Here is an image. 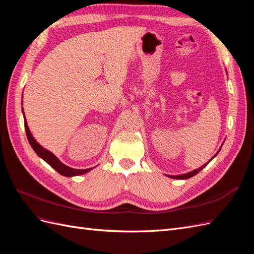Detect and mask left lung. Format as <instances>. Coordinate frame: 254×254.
I'll return each instance as SVG.
<instances>
[{
    "instance_id": "1",
    "label": "left lung",
    "mask_w": 254,
    "mask_h": 254,
    "mask_svg": "<svg viewBox=\"0 0 254 254\" xmlns=\"http://www.w3.org/2000/svg\"><path fill=\"white\" fill-rule=\"evenodd\" d=\"M217 153H218V152H217ZM217 153H216V155H217ZM216 155H215V156H216ZM215 156H214V157H215ZM214 157H213V158H214ZM213 158H212V159H213ZM212 159H211V160H212ZM211 160H210V161H211ZM210 161H209V162H207V163H205L204 165H202L201 167L197 168V170H195V171H193V172H190V173H188V174L180 175V176H168V177H171V178H174V179H189V178H190V177H193V176L197 175L199 172H200L203 167H205L207 164L210 163Z\"/></svg>"
}]
</instances>
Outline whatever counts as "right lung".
Wrapping results in <instances>:
<instances>
[{"mask_svg":"<svg viewBox=\"0 0 254 254\" xmlns=\"http://www.w3.org/2000/svg\"><path fill=\"white\" fill-rule=\"evenodd\" d=\"M24 127H25L26 135H27V140H28L30 146H32V148L35 150V152L38 156L42 158L45 162L50 164L54 168V170L58 172L60 175L65 176V177H73V176H79L82 174H86L89 171H91V168H87V170H76V168L66 166L65 164L61 162V161H59V159L55 155H53L51 151L43 148L40 144H38L36 142V140L33 137V134L29 131L26 120H24Z\"/></svg>","mask_w":254,"mask_h":254,"instance_id":"1","label":"right lung"}]
</instances>
